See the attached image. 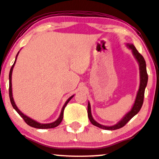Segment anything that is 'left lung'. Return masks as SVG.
I'll use <instances>...</instances> for the list:
<instances>
[{
  "label": "left lung",
  "instance_id": "obj_1",
  "mask_svg": "<svg viewBox=\"0 0 159 159\" xmlns=\"http://www.w3.org/2000/svg\"><path fill=\"white\" fill-rule=\"evenodd\" d=\"M127 47L129 50H131L132 52H133V56L137 60L139 65V70H140V86L139 89H138L137 95H136V98L134 102V104L133 107H132L131 110L128 111L126 115H125L121 120H120L117 124L112 125V126H106V125H103L99 123H98L97 121L93 120L91 115V105L89 102H88V117L90 122L92 123V125L94 126H97L99 128L104 129H108V130H114V129H120L121 127H124L134 116L139 112V111L141 109L143 103V99H144V93H145V89L147 86L148 83V74L146 70V61H145L144 57L142 56L138 52V51L136 50L135 46L133 44L127 43Z\"/></svg>",
  "mask_w": 159,
  "mask_h": 159
}]
</instances>
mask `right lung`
Masks as SVG:
<instances>
[{
  "instance_id": "add662e5",
  "label": "right lung",
  "mask_w": 159,
  "mask_h": 159,
  "mask_svg": "<svg viewBox=\"0 0 159 159\" xmlns=\"http://www.w3.org/2000/svg\"><path fill=\"white\" fill-rule=\"evenodd\" d=\"M19 51L18 52L16 56V59H15V61H14V63L11 67V68L10 70V73H9V97H10V101L11 103L12 106L13 107V109H15L16 111H17L18 113H19V115L21 116V117L23 118L24 121L26 124L28 125H30V126L32 127H35V128H38V129H49V128H54V127L58 126L60 124V122H62V118H63V112H64V109H65V107H66V105L68 103L70 102V100L72 99V98L74 97V95L71 96L70 98H68V99L67 100L65 103V104L63 105V107H62V110H61V112H60V115L59 116V117L57 118V120H55V122H51V123H46V124H43V123H40V122H38L36 121V120L32 119V118L29 117L28 116H26V115H24V113H22L21 111L19 110V109H18V107L16 106V103L14 102V100H13V94H12V84H11V76H12V72H13V67L15 66V63H16V59H17V56L18 55H19Z\"/></svg>"
}]
</instances>
